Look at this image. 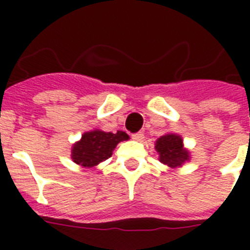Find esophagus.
<instances>
[{
  "label": "esophagus",
  "instance_id": "esophagus-1",
  "mask_svg": "<svg viewBox=\"0 0 250 250\" xmlns=\"http://www.w3.org/2000/svg\"><path fill=\"white\" fill-rule=\"evenodd\" d=\"M132 139L135 141H143L144 140V133L143 132H137V133H133L132 135Z\"/></svg>",
  "mask_w": 250,
  "mask_h": 250
}]
</instances>
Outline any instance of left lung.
I'll use <instances>...</instances> for the list:
<instances>
[{
  "instance_id": "obj_1",
  "label": "left lung",
  "mask_w": 250,
  "mask_h": 250,
  "mask_svg": "<svg viewBox=\"0 0 250 250\" xmlns=\"http://www.w3.org/2000/svg\"><path fill=\"white\" fill-rule=\"evenodd\" d=\"M154 149L158 153L160 162L171 168L182 167L190 160V152L184 148L183 137L176 133L170 132L158 137L154 144Z\"/></svg>"
}]
</instances>
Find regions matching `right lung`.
I'll return each mask as SVG.
<instances>
[{"label": "right lung", "mask_w": 250, "mask_h": 250, "mask_svg": "<svg viewBox=\"0 0 250 250\" xmlns=\"http://www.w3.org/2000/svg\"><path fill=\"white\" fill-rule=\"evenodd\" d=\"M128 139V135L123 131L113 133L94 128L92 131L84 132L82 139L72 145L71 160L76 165L90 170L98 164L110 158L115 146L121 141H125Z\"/></svg>", "instance_id": "1"}]
</instances>
